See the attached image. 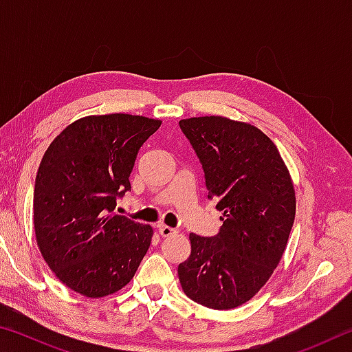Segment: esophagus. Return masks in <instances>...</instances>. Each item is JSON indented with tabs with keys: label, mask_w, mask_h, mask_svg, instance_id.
<instances>
[{
	"label": "esophagus",
	"mask_w": 352,
	"mask_h": 352,
	"mask_svg": "<svg viewBox=\"0 0 352 352\" xmlns=\"http://www.w3.org/2000/svg\"><path fill=\"white\" fill-rule=\"evenodd\" d=\"M158 231H160V234H162L163 237H169V236L177 234V230L175 228H172V226H166V225H160L158 226Z\"/></svg>",
	"instance_id": "1"
}]
</instances>
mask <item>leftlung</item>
<instances>
[{"label": "left lung", "instance_id": "1", "mask_svg": "<svg viewBox=\"0 0 352 352\" xmlns=\"http://www.w3.org/2000/svg\"><path fill=\"white\" fill-rule=\"evenodd\" d=\"M182 132L205 172L208 199L223 212L212 237L189 234L190 256L178 265L183 292L226 311L247 302L272 276L295 220V189L269 136L222 116L182 119Z\"/></svg>", "mask_w": 352, "mask_h": 352}]
</instances>
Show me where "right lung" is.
<instances>
[{"instance_id": "1", "label": "right lung", "mask_w": 352, "mask_h": 352, "mask_svg": "<svg viewBox=\"0 0 352 352\" xmlns=\"http://www.w3.org/2000/svg\"><path fill=\"white\" fill-rule=\"evenodd\" d=\"M158 119L113 113L63 130L43 155L34 188V228L50 269L77 294L100 298L130 283L151 247L152 226L115 214L130 190L141 146Z\"/></svg>"}]
</instances>
